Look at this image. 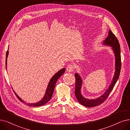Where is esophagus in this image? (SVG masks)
Returning <instances> with one entry per match:
<instances>
[{
    "label": "esophagus",
    "instance_id": "1",
    "mask_svg": "<svg viewBox=\"0 0 130 130\" xmlns=\"http://www.w3.org/2000/svg\"><path fill=\"white\" fill-rule=\"evenodd\" d=\"M74 70V66L72 64H68V66H67V70L69 72L73 71Z\"/></svg>",
    "mask_w": 130,
    "mask_h": 130
}]
</instances>
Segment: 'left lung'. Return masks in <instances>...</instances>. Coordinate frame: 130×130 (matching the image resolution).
I'll return each instance as SVG.
<instances>
[{
  "instance_id": "obj_1",
  "label": "left lung",
  "mask_w": 130,
  "mask_h": 130,
  "mask_svg": "<svg viewBox=\"0 0 130 130\" xmlns=\"http://www.w3.org/2000/svg\"><path fill=\"white\" fill-rule=\"evenodd\" d=\"M103 44L110 46L112 47L115 57V72L113 77L111 84L109 87L108 89L105 92L104 94L95 99H88L83 96L80 90L82 85V79L78 74H75L76 79L75 91V93L76 98L78 102L82 105L86 107H93L100 105L104 102L108 97L110 93L112 90L113 88L116 83L120 74L121 69V48L119 41L111 31L110 30L108 32V36L103 41Z\"/></svg>"
}]
</instances>
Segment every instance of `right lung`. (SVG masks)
Segmentation results:
<instances>
[{
  "mask_svg": "<svg viewBox=\"0 0 130 130\" xmlns=\"http://www.w3.org/2000/svg\"><path fill=\"white\" fill-rule=\"evenodd\" d=\"M8 55V51H7L6 52V68H7V56ZM65 68H63L59 70L58 72H57L51 78V79L48 83L47 89H46L45 94L43 98L41 99L40 101L37 102V103H28V106H31V107H39L41 106H43L45 105L46 103H47L49 101H50L51 99L52 98V96L53 95V92L54 88L55 86V84L56 82L58 81V79L59 78L64 74V72H65ZM15 93V94L16 95L17 97L19 99V100L21 101L22 103H24V104L27 105V103H26V102L22 100L21 99L18 95L16 93Z\"/></svg>",
  "mask_w": 130,
  "mask_h": 130,
  "instance_id": "1",
  "label": "right lung"
}]
</instances>
